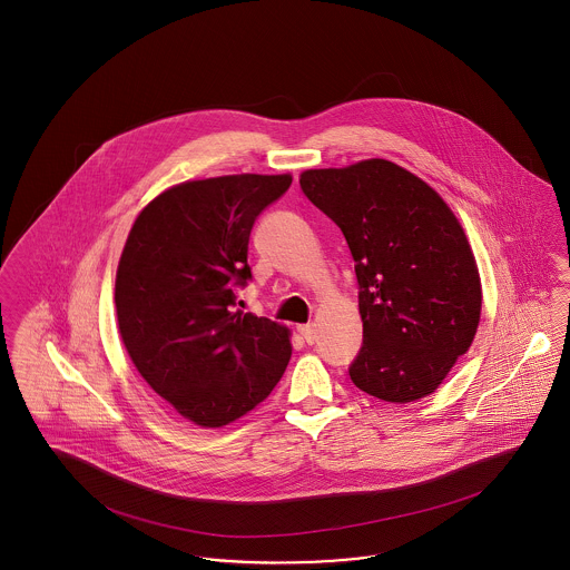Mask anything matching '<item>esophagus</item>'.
<instances>
[{"label":"esophagus","mask_w":570,"mask_h":570,"mask_svg":"<svg viewBox=\"0 0 570 570\" xmlns=\"http://www.w3.org/2000/svg\"><path fill=\"white\" fill-rule=\"evenodd\" d=\"M299 334L307 344H314L316 342V332H314V325H299Z\"/></svg>","instance_id":"1"}]
</instances>
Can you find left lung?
<instances>
[{
    "label": "left lung",
    "mask_w": 570,
    "mask_h": 570,
    "mask_svg": "<svg viewBox=\"0 0 570 570\" xmlns=\"http://www.w3.org/2000/svg\"><path fill=\"white\" fill-rule=\"evenodd\" d=\"M305 198L348 243L364 344L353 383L374 399L433 394L468 353L480 321V275L459 219L422 178L385 159L307 169Z\"/></svg>",
    "instance_id": "8db88e82"
}]
</instances>
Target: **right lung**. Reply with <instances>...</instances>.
<instances>
[{
    "label": "right lung",
    "instance_id": "1",
    "mask_svg": "<svg viewBox=\"0 0 570 570\" xmlns=\"http://www.w3.org/2000/svg\"><path fill=\"white\" fill-rule=\"evenodd\" d=\"M293 178L236 174L150 202L116 273L122 342L146 383L187 420L219 429L265 401L291 360L288 330L236 309L258 215Z\"/></svg>",
    "mask_w": 570,
    "mask_h": 570
}]
</instances>
